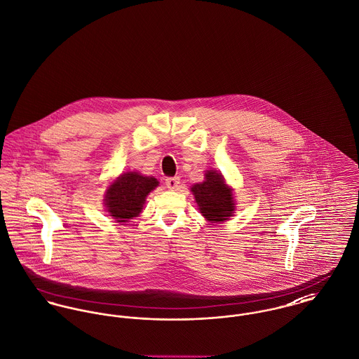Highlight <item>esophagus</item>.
<instances>
[{"label":"esophagus","mask_w":359,"mask_h":359,"mask_svg":"<svg viewBox=\"0 0 359 359\" xmlns=\"http://www.w3.org/2000/svg\"><path fill=\"white\" fill-rule=\"evenodd\" d=\"M165 184L169 190H176V189L180 186V179H179L177 176H175V177H166Z\"/></svg>","instance_id":"obj_1"}]
</instances>
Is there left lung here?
Here are the masks:
<instances>
[{
    "label": "left lung",
    "mask_w": 359,
    "mask_h": 359,
    "mask_svg": "<svg viewBox=\"0 0 359 359\" xmlns=\"http://www.w3.org/2000/svg\"><path fill=\"white\" fill-rule=\"evenodd\" d=\"M205 182L191 187L195 201L202 216L208 221L228 220L235 210L232 190L224 183V179L216 170H208Z\"/></svg>",
    "instance_id": "1"
}]
</instances>
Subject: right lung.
<instances>
[{"label":"right lung","mask_w":359,"mask_h":359,"mask_svg":"<svg viewBox=\"0 0 359 359\" xmlns=\"http://www.w3.org/2000/svg\"><path fill=\"white\" fill-rule=\"evenodd\" d=\"M158 186L157 179L128 172L117 177L105 196V205L111 217L126 222L137 217L143 209L146 196Z\"/></svg>","instance_id":"obj_1"}]
</instances>
